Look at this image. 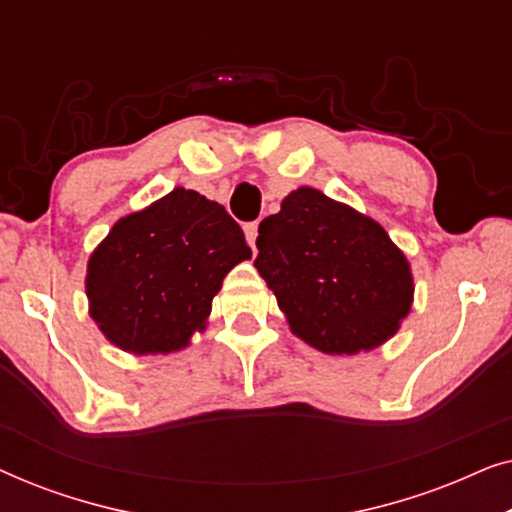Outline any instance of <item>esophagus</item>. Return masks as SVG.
Returning <instances> with one entry per match:
<instances>
[{"label":"esophagus","mask_w":512,"mask_h":512,"mask_svg":"<svg viewBox=\"0 0 512 512\" xmlns=\"http://www.w3.org/2000/svg\"><path fill=\"white\" fill-rule=\"evenodd\" d=\"M244 235H247V242L249 247L254 249L256 247V235H258V223L251 221V223H244Z\"/></svg>","instance_id":"1"}]
</instances>
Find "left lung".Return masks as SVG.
I'll return each mask as SVG.
<instances>
[{
    "instance_id": "obj_1",
    "label": "left lung",
    "mask_w": 512,
    "mask_h": 512,
    "mask_svg": "<svg viewBox=\"0 0 512 512\" xmlns=\"http://www.w3.org/2000/svg\"><path fill=\"white\" fill-rule=\"evenodd\" d=\"M256 270L291 331L326 354L380 347L412 307L408 258L380 223L303 186L258 226Z\"/></svg>"
}]
</instances>
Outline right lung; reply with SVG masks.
Instances as JSON below:
<instances>
[{
  "label": "right lung",
  "mask_w": 512,
  "mask_h": 512,
  "mask_svg": "<svg viewBox=\"0 0 512 512\" xmlns=\"http://www.w3.org/2000/svg\"><path fill=\"white\" fill-rule=\"evenodd\" d=\"M251 258L219 202L174 188L123 216L88 261L90 317L132 354H170L205 328L223 277Z\"/></svg>",
  "instance_id": "right-lung-1"
}]
</instances>
